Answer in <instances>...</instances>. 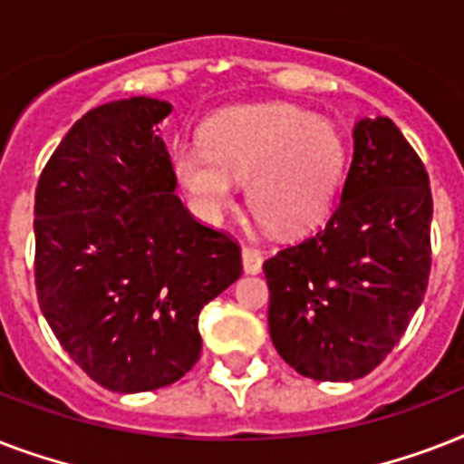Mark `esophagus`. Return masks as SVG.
I'll list each match as a JSON object with an SVG mask.
<instances>
[{
    "label": "esophagus",
    "mask_w": 464,
    "mask_h": 464,
    "mask_svg": "<svg viewBox=\"0 0 464 464\" xmlns=\"http://www.w3.org/2000/svg\"><path fill=\"white\" fill-rule=\"evenodd\" d=\"M262 253L257 247H243V269L246 275H260L262 272Z\"/></svg>",
    "instance_id": "1"
}]
</instances>
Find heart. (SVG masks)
Instances as JSON below:
<instances>
[{
	"mask_svg": "<svg viewBox=\"0 0 464 464\" xmlns=\"http://www.w3.org/2000/svg\"><path fill=\"white\" fill-rule=\"evenodd\" d=\"M178 180L202 217L218 218L247 182V202L282 236L308 231L330 209L344 178L346 144L339 130L289 103L243 105L211 120L204 147L180 144Z\"/></svg>",
	"mask_w": 464,
	"mask_h": 464,
	"instance_id": "heart-1",
	"label": "heart"
}]
</instances>
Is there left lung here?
Returning <instances> with one entry per match:
<instances>
[{"label": "left lung", "mask_w": 464, "mask_h": 464, "mask_svg": "<svg viewBox=\"0 0 464 464\" xmlns=\"http://www.w3.org/2000/svg\"><path fill=\"white\" fill-rule=\"evenodd\" d=\"M433 199L424 163L390 118L359 120L339 204L323 228L269 257V337L313 381L381 363L424 301Z\"/></svg>", "instance_id": "1"}]
</instances>
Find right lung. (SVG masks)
Instances as JSON below:
<instances>
[{
	"label": "right lung",
	"mask_w": 464,
	"mask_h": 464,
	"mask_svg": "<svg viewBox=\"0 0 464 464\" xmlns=\"http://www.w3.org/2000/svg\"><path fill=\"white\" fill-rule=\"evenodd\" d=\"M170 103L130 98L89 111L35 189V289L54 337L112 392L180 381L202 352L199 310L243 272L240 246L175 195L154 127Z\"/></svg>",
	"instance_id": "1"
}]
</instances>
